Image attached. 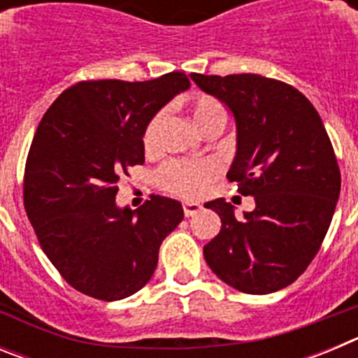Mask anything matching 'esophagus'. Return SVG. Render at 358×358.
<instances>
[{
	"mask_svg": "<svg viewBox=\"0 0 358 358\" xmlns=\"http://www.w3.org/2000/svg\"><path fill=\"white\" fill-rule=\"evenodd\" d=\"M182 211H185L186 217H192V215L201 211V204H197V202H185V204H182Z\"/></svg>",
	"mask_w": 358,
	"mask_h": 358,
	"instance_id": "1",
	"label": "esophagus"
}]
</instances>
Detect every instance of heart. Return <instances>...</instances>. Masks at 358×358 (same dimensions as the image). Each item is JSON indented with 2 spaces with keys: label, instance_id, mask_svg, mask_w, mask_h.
<instances>
[{
  "label": "heart",
  "instance_id": "heart-1",
  "mask_svg": "<svg viewBox=\"0 0 358 358\" xmlns=\"http://www.w3.org/2000/svg\"><path fill=\"white\" fill-rule=\"evenodd\" d=\"M192 118L194 123L202 132L213 125H224L226 122V109L217 98L213 96H197L192 103ZM164 120L166 115L159 113L152 118L145 131V145L154 148L161 140L163 134ZM213 176V169L210 164L186 163V161H173L166 164L163 170V179L166 188L185 197H197L202 194L204 185Z\"/></svg>",
  "mask_w": 358,
  "mask_h": 358
}]
</instances>
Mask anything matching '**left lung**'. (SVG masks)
I'll list each match as a JSON object with an SVG mask.
<instances>
[{
  "instance_id": "left-lung-1",
  "label": "left lung",
  "mask_w": 358,
  "mask_h": 358,
  "mask_svg": "<svg viewBox=\"0 0 358 358\" xmlns=\"http://www.w3.org/2000/svg\"><path fill=\"white\" fill-rule=\"evenodd\" d=\"M189 77L235 118L236 152L227 179L256 202L243 218L224 199L204 204L222 222L204 245L206 264L240 292L285 289L317 255L341 194L339 164L321 116L305 94L274 78Z\"/></svg>"
}]
</instances>
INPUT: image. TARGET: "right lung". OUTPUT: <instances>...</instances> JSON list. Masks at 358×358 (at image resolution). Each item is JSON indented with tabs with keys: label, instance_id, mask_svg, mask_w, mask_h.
Segmentation results:
<instances>
[{
	"label": "right lung",
	"instance_id": "right-lung-1",
	"mask_svg": "<svg viewBox=\"0 0 358 358\" xmlns=\"http://www.w3.org/2000/svg\"><path fill=\"white\" fill-rule=\"evenodd\" d=\"M188 87L181 71L78 82L41 120L24 169V210L44 255L78 292L118 301L150 281L161 243L185 211L161 195L140 210L120 208L118 181L145 163L152 118Z\"/></svg>",
	"mask_w": 358,
	"mask_h": 358
}]
</instances>
